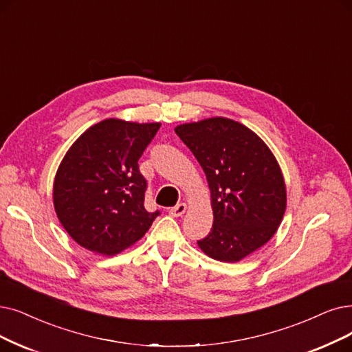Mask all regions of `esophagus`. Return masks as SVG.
Returning a JSON list of instances; mask_svg holds the SVG:
<instances>
[{
	"label": "esophagus",
	"instance_id": "1",
	"mask_svg": "<svg viewBox=\"0 0 352 352\" xmlns=\"http://www.w3.org/2000/svg\"><path fill=\"white\" fill-rule=\"evenodd\" d=\"M186 209H188L186 204H177L176 206H173L170 210H168V212H170L172 217H182L186 212Z\"/></svg>",
	"mask_w": 352,
	"mask_h": 352
}]
</instances>
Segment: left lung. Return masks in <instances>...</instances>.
Wrapping results in <instances>:
<instances>
[{
	"label": "left lung",
	"mask_w": 352,
	"mask_h": 352,
	"mask_svg": "<svg viewBox=\"0 0 352 352\" xmlns=\"http://www.w3.org/2000/svg\"><path fill=\"white\" fill-rule=\"evenodd\" d=\"M202 166L214 210L212 230L199 248L210 258L236 263L276 234L286 210L282 168L245 125L214 117L175 129Z\"/></svg>",
	"instance_id": "obj_1"
}]
</instances>
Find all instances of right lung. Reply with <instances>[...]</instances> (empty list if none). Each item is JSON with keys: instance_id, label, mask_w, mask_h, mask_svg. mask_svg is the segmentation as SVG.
Wrapping results in <instances>:
<instances>
[{"instance_id": "add662e5", "label": "right lung", "mask_w": 352, "mask_h": 352, "mask_svg": "<svg viewBox=\"0 0 352 352\" xmlns=\"http://www.w3.org/2000/svg\"><path fill=\"white\" fill-rule=\"evenodd\" d=\"M160 122L108 118L70 146L56 172L53 205L66 232L83 248L116 256L142 238L160 214L144 208L147 180L138 159Z\"/></svg>"}]
</instances>
